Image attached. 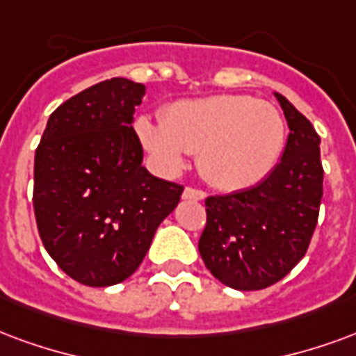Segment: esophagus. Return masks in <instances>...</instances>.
<instances>
[{
    "label": "esophagus",
    "instance_id": "esophagus-1",
    "mask_svg": "<svg viewBox=\"0 0 356 356\" xmlns=\"http://www.w3.org/2000/svg\"><path fill=\"white\" fill-rule=\"evenodd\" d=\"M205 196H207V192L194 188V186H186L185 192H183V198L185 200H205Z\"/></svg>",
    "mask_w": 356,
    "mask_h": 356
}]
</instances>
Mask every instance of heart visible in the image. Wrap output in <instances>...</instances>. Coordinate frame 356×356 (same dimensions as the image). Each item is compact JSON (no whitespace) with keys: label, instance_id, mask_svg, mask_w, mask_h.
<instances>
[{"label":"heart","instance_id":"1","mask_svg":"<svg viewBox=\"0 0 356 356\" xmlns=\"http://www.w3.org/2000/svg\"><path fill=\"white\" fill-rule=\"evenodd\" d=\"M136 131L165 173L183 170L186 152H198L202 175L220 191L262 183L279 164L286 139L277 107L232 94L175 102L162 122L141 117Z\"/></svg>","mask_w":356,"mask_h":356}]
</instances>
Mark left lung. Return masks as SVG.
I'll return each instance as SVG.
<instances>
[{"mask_svg":"<svg viewBox=\"0 0 356 356\" xmlns=\"http://www.w3.org/2000/svg\"><path fill=\"white\" fill-rule=\"evenodd\" d=\"M275 97L291 128L281 162L260 185L205 200L200 254L238 291L272 286L304 259L323 198L321 138L285 96Z\"/></svg>","mask_w":356,"mask_h":356,"instance_id":"obj_1","label":"left lung"}]
</instances>
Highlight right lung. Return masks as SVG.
Listing matches in <instances>:
<instances>
[{
	"label": "right lung",
	"mask_w": 356,
	"mask_h": 356,
	"mask_svg": "<svg viewBox=\"0 0 356 356\" xmlns=\"http://www.w3.org/2000/svg\"><path fill=\"white\" fill-rule=\"evenodd\" d=\"M143 94L122 77L79 92L52 113L35 151L39 236L62 272L86 286L130 277L183 194L141 165L131 122Z\"/></svg>",
	"instance_id": "add662e5"
}]
</instances>
